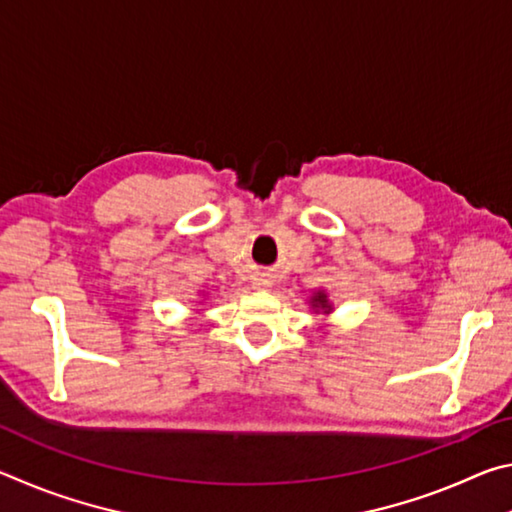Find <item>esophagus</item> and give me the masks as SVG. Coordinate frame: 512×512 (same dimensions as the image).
I'll return each instance as SVG.
<instances>
[{
  "mask_svg": "<svg viewBox=\"0 0 512 512\" xmlns=\"http://www.w3.org/2000/svg\"><path fill=\"white\" fill-rule=\"evenodd\" d=\"M255 287L257 289H268V287H271V280H266V277H259V280L255 282Z\"/></svg>",
  "mask_w": 512,
  "mask_h": 512,
  "instance_id": "obj_1",
  "label": "esophagus"
}]
</instances>
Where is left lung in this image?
<instances>
[{"label": "left lung", "mask_w": 512, "mask_h": 512, "mask_svg": "<svg viewBox=\"0 0 512 512\" xmlns=\"http://www.w3.org/2000/svg\"><path fill=\"white\" fill-rule=\"evenodd\" d=\"M314 302H316L314 307H323L325 311H329V305H327V298H325V293H318V296L314 298Z\"/></svg>", "instance_id": "obj_1"}]
</instances>
